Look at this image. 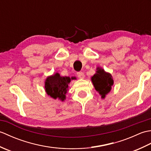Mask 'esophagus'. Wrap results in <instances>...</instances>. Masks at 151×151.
<instances>
[{
	"label": "esophagus",
	"mask_w": 151,
	"mask_h": 151,
	"mask_svg": "<svg viewBox=\"0 0 151 151\" xmlns=\"http://www.w3.org/2000/svg\"><path fill=\"white\" fill-rule=\"evenodd\" d=\"M77 76H78V77L79 78H81V79L84 78V77H85L84 74V73H82V72H78L77 73Z\"/></svg>",
	"instance_id": "obj_1"
}]
</instances>
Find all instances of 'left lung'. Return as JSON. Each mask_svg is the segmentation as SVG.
<instances>
[{"label":"left lung","instance_id":"1","mask_svg":"<svg viewBox=\"0 0 151 151\" xmlns=\"http://www.w3.org/2000/svg\"><path fill=\"white\" fill-rule=\"evenodd\" d=\"M91 81L96 91L99 93L102 99H104L106 95L110 91L114 84V80L111 74L106 73L101 67L97 68L96 73L91 77Z\"/></svg>","mask_w":151,"mask_h":151}]
</instances>
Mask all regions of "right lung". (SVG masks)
<instances>
[{"mask_svg": "<svg viewBox=\"0 0 151 151\" xmlns=\"http://www.w3.org/2000/svg\"><path fill=\"white\" fill-rule=\"evenodd\" d=\"M76 79L75 77L70 78L69 76H61L59 73L48 76L45 82V88L48 95L52 98L59 99L63 101L65 99V95L68 91V84L70 80Z\"/></svg>", "mask_w": 151, "mask_h": 151, "instance_id": "obj_1", "label": "right lung"}]
</instances>
